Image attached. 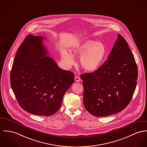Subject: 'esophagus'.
<instances>
[{
  "label": "esophagus",
  "instance_id": "obj_1",
  "mask_svg": "<svg viewBox=\"0 0 147 147\" xmlns=\"http://www.w3.org/2000/svg\"><path fill=\"white\" fill-rule=\"evenodd\" d=\"M75 81H76V82H77L81 81V78H80V77L79 76H76L75 77Z\"/></svg>",
  "mask_w": 147,
  "mask_h": 147
}]
</instances>
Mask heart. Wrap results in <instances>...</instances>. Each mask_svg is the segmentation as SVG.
Wrapping results in <instances>:
<instances>
[{"mask_svg":"<svg viewBox=\"0 0 147 147\" xmlns=\"http://www.w3.org/2000/svg\"><path fill=\"white\" fill-rule=\"evenodd\" d=\"M71 54L64 51L62 57L69 66L74 64V57L80 56V64L82 69L87 72L97 70L103 63L107 54L104 44L92 39H82L70 49Z\"/></svg>","mask_w":147,"mask_h":147,"instance_id":"obj_1","label":"heart"}]
</instances>
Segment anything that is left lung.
<instances>
[{
	"label": "left lung",
	"mask_w": 147,
	"mask_h": 147,
	"mask_svg": "<svg viewBox=\"0 0 147 147\" xmlns=\"http://www.w3.org/2000/svg\"><path fill=\"white\" fill-rule=\"evenodd\" d=\"M138 67L124 38L118 34L108 60L92 73L81 75L86 109L96 117H106L122 111L135 92Z\"/></svg>",
	"instance_id": "8db88e82"
}]
</instances>
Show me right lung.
<instances>
[{
  "label": "right lung",
  "instance_id": "right-lung-1",
  "mask_svg": "<svg viewBox=\"0 0 147 147\" xmlns=\"http://www.w3.org/2000/svg\"><path fill=\"white\" fill-rule=\"evenodd\" d=\"M42 36L28 35L17 49L10 81L20 106L37 115L50 116L60 108L74 81V73L60 69L47 56Z\"/></svg>",
  "mask_w": 147,
  "mask_h": 147
}]
</instances>
